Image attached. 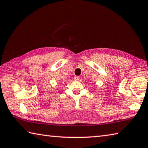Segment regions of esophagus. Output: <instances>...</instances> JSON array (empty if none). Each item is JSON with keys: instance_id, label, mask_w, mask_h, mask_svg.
<instances>
[{"instance_id": "obj_1", "label": "esophagus", "mask_w": 148, "mask_h": 148, "mask_svg": "<svg viewBox=\"0 0 148 148\" xmlns=\"http://www.w3.org/2000/svg\"><path fill=\"white\" fill-rule=\"evenodd\" d=\"M80 78H81V77H80L79 76H76V77H74V80L75 81H79Z\"/></svg>"}]
</instances>
